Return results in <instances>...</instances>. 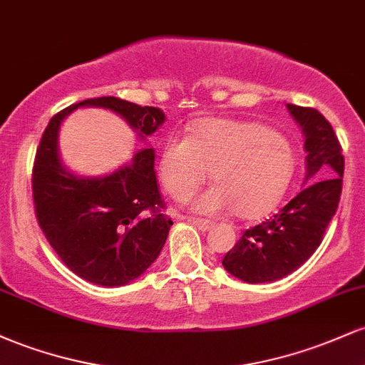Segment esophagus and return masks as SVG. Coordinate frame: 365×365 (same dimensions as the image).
Returning a JSON list of instances; mask_svg holds the SVG:
<instances>
[{"mask_svg": "<svg viewBox=\"0 0 365 365\" xmlns=\"http://www.w3.org/2000/svg\"><path fill=\"white\" fill-rule=\"evenodd\" d=\"M190 221L197 226V228L202 230V232H207V230H211V228H212V223H211V221L202 220V217H192Z\"/></svg>", "mask_w": 365, "mask_h": 365, "instance_id": "1", "label": "esophagus"}]
</instances>
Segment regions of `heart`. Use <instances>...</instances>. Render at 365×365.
I'll use <instances>...</instances> for the list:
<instances>
[{"mask_svg": "<svg viewBox=\"0 0 365 365\" xmlns=\"http://www.w3.org/2000/svg\"><path fill=\"white\" fill-rule=\"evenodd\" d=\"M211 171L216 187L195 200V211L233 209L242 220H259L282 200L293 154L282 133L266 125L225 118L199 121L190 137H173L161 150L159 175L173 199H190Z\"/></svg>", "mask_w": 365, "mask_h": 365, "instance_id": "heart-1", "label": "heart"}]
</instances>
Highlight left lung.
I'll list each match as a JSON object with an SVG mask.
<instances>
[{"instance_id": "left-lung-1", "label": "left lung", "mask_w": 365, "mask_h": 365, "mask_svg": "<svg viewBox=\"0 0 365 365\" xmlns=\"http://www.w3.org/2000/svg\"><path fill=\"white\" fill-rule=\"evenodd\" d=\"M287 108L302 127L305 178L312 183L273 217L245 230L225 255V269L245 283H271L299 269L321 245L340 202L345 159L333 127L314 108ZM319 176L323 178L317 180Z\"/></svg>"}]
</instances>
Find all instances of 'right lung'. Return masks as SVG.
I'll list each match as a JSON object with an SVG mask.
<instances>
[{"label": "right lung", "mask_w": 365, "mask_h": 365, "mask_svg": "<svg viewBox=\"0 0 365 365\" xmlns=\"http://www.w3.org/2000/svg\"><path fill=\"white\" fill-rule=\"evenodd\" d=\"M81 106L118 113L142 139L165 123V113L113 96L86 99L49 120L36 153L32 197L49 245L86 282L121 287L156 261L173 221L163 212L154 149L139 150L132 163L99 178L77 177L61 165L58 130Z\"/></svg>", "instance_id": "1"}]
</instances>
